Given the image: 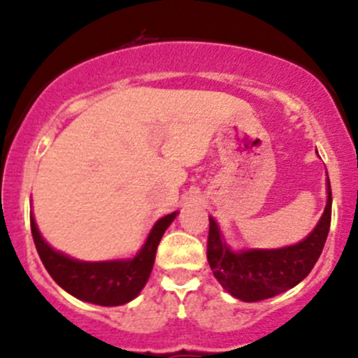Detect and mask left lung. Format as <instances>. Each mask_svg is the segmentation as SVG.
<instances>
[{
	"label": "left lung",
	"mask_w": 358,
	"mask_h": 358,
	"mask_svg": "<svg viewBox=\"0 0 358 358\" xmlns=\"http://www.w3.org/2000/svg\"><path fill=\"white\" fill-rule=\"evenodd\" d=\"M327 174V172H326ZM326 206L314 229L301 241L281 248L234 250L212 215H208L206 259L213 275L231 296L260 301L285 293L303 281L314 268L326 243L331 224V184L326 178Z\"/></svg>",
	"instance_id": "obj_1"
}]
</instances>
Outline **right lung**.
<instances>
[{
  "label": "right lung",
  "mask_w": 358,
  "mask_h": 358,
  "mask_svg": "<svg viewBox=\"0 0 358 358\" xmlns=\"http://www.w3.org/2000/svg\"><path fill=\"white\" fill-rule=\"evenodd\" d=\"M178 213L172 212L160 217L146 234L141 248L127 259L87 262L58 252L43 238L32 212L31 229L44 267L60 288L76 296L77 300L87 303L119 307L134 300L145 288L152 274L158 243L167 227L174 222Z\"/></svg>",
  "instance_id": "right-lung-1"
}]
</instances>
